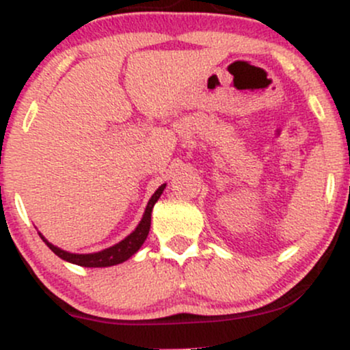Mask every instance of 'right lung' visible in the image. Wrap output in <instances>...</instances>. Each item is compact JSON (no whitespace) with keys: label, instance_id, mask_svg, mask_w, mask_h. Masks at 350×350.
Listing matches in <instances>:
<instances>
[{"label":"right lung","instance_id":"1","mask_svg":"<svg viewBox=\"0 0 350 350\" xmlns=\"http://www.w3.org/2000/svg\"><path fill=\"white\" fill-rule=\"evenodd\" d=\"M164 187H166V184H161V186L156 189L154 194L151 196V199L148 200V206L144 208V214L135 230L128 237H124L122 242L115 243L113 247H108L105 250L94 252V253H70V252L62 250V248L55 247V245H52L49 240L41 234V232H39V237H41L42 242L46 243L47 247H49L51 250L59 256V258L66 260V262L69 263L79 265V267L105 268V267H113V265L123 263L126 262L130 256H133L139 248H142V245L144 243V240H146L148 234H150L152 207H154V204L158 202V199L161 198Z\"/></svg>","mask_w":350,"mask_h":350}]
</instances>
